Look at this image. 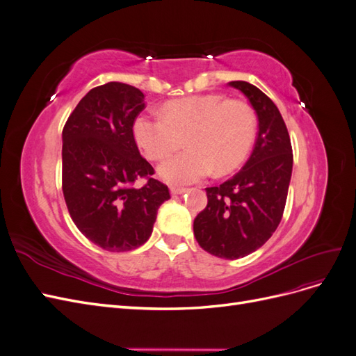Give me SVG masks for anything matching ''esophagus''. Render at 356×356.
I'll use <instances>...</instances> for the list:
<instances>
[{
  "mask_svg": "<svg viewBox=\"0 0 356 356\" xmlns=\"http://www.w3.org/2000/svg\"><path fill=\"white\" fill-rule=\"evenodd\" d=\"M186 191H187V188H184V187H170V193L174 196L182 195V193H186Z\"/></svg>",
  "mask_w": 356,
  "mask_h": 356,
  "instance_id": "34e87169",
  "label": "esophagus"
}]
</instances>
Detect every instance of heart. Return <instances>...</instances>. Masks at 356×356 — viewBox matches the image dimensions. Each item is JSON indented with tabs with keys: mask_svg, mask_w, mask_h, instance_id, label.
<instances>
[{
	"mask_svg": "<svg viewBox=\"0 0 356 356\" xmlns=\"http://www.w3.org/2000/svg\"><path fill=\"white\" fill-rule=\"evenodd\" d=\"M257 135V115L250 104L218 93L191 95L165 104L163 114H139L134 122L136 144L149 160H161L184 143L187 149L159 166L172 186L227 175L250 154Z\"/></svg>",
	"mask_w": 356,
	"mask_h": 356,
	"instance_id": "obj_1",
	"label": "heart"
}]
</instances>
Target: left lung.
<instances>
[{
	"instance_id": "obj_1",
	"label": "left lung",
	"mask_w": 356,
	"mask_h": 356,
	"mask_svg": "<svg viewBox=\"0 0 356 356\" xmlns=\"http://www.w3.org/2000/svg\"><path fill=\"white\" fill-rule=\"evenodd\" d=\"M250 99L258 117L251 157L233 178L208 187V204L193 222L204 251L236 260L263 246L282 220L293 172V147L273 101L254 84L230 81Z\"/></svg>"
}]
</instances>
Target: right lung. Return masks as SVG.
<instances>
[{
    "label": "right lung",
    "instance_id": "right-lung-1",
    "mask_svg": "<svg viewBox=\"0 0 356 356\" xmlns=\"http://www.w3.org/2000/svg\"><path fill=\"white\" fill-rule=\"evenodd\" d=\"M144 93L124 83L93 88L75 106L62 131V191L77 229L110 252L132 251L153 232L169 188L153 178L139 154L134 122ZM145 179L138 189L133 184Z\"/></svg>",
    "mask_w": 356,
    "mask_h": 356
}]
</instances>
